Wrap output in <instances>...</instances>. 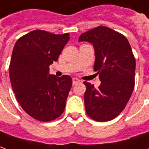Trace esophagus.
I'll use <instances>...</instances> for the list:
<instances>
[{
	"instance_id": "34e87169",
	"label": "esophagus",
	"mask_w": 149,
	"mask_h": 149,
	"mask_svg": "<svg viewBox=\"0 0 149 149\" xmlns=\"http://www.w3.org/2000/svg\"><path fill=\"white\" fill-rule=\"evenodd\" d=\"M79 82H80V80L78 78H76V77L72 78V84L73 85H76V84H77Z\"/></svg>"
}]
</instances>
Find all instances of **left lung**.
Here are the masks:
<instances>
[{
  "label": "left lung",
  "instance_id": "8db88e82",
  "mask_svg": "<svg viewBox=\"0 0 149 149\" xmlns=\"http://www.w3.org/2000/svg\"><path fill=\"white\" fill-rule=\"evenodd\" d=\"M89 41L95 51L94 70L100 75L98 89L84 81L86 111L96 121H109L125 109L134 86L135 58L124 35L105 26L82 33L79 41Z\"/></svg>",
  "mask_w": 149,
  "mask_h": 149
}]
</instances>
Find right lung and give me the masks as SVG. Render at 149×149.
<instances>
[{"instance_id":"right-lung-1","label":"right lung","mask_w":149,"mask_h":149,"mask_svg":"<svg viewBox=\"0 0 149 149\" xmlns=\"http://www.w3.org/2000/svg\"><path fill=\"white\" fill-rule=\"evenodd\" d=\"M69 39V33L34 30L14 46L9 68L11 86L22 109L37 121H54L64 111L72 80L68 75H50L49 67Z\"/></svg>"}]
</instances>
